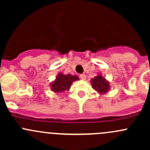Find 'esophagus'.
Segmentation results:
<instances>
[{
    "instance_id": "1",
    "label": "esophagus",
    "mask_w": 150,
    "mask_h": 150,
    "mask_svg": "<svg viewBox=\"0 0 150 150\" xmlns=\"http://www.w3.org/2000/svg\"><path fill=\"white\" fill-rule=\"evenodd\" d=\"M80 78H81V79H82V80L86 79V76L85 74H81V75H80Z\"/></svg>"
}]
</instances>
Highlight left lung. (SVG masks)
Masks as SVG:
<instances>
[{
	"label": "left lung",
	"mask_w": 150,
	"mask_h": 150,
	"mask_svg": "<svg viewBox=\"0 0 150 150\" xmlns=\"http://www.w3.org/2000/svg\"><path fill=\"white\" fill-rule=\"evenodd\" d=\"M91 86L93 88L99 91L100 93H107L110 88V84L105 81L102 75H98L91 80Z\"/></svg>",
	"instance_id": "1"
}]
</instances>
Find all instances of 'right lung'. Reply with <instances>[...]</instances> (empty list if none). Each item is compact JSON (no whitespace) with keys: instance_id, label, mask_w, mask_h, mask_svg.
<instances>
[{"instance_id":"obj_1","label":"right lung","mask_w":150,"mask_h":150,"mask_svg":"<svg viewBox=\"0 0 150 150\" xmlns=\"http://www.w3.org/2000/svg\"><path fill=\"white\" fill-rule=\"evenodd\" d=\"M78 80L76 75H63L62 73L59 74L57 80L51 84V89L54 92H64V91L69 90L72 86V82Z\"/></svg>"}]
</instances>
